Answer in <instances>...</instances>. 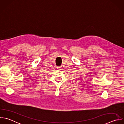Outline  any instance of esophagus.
I'll use <instances>...</instances> for the list:
<instances>
[{
	"label": "esophagus",
	"instance_id": "esophagus-1",
	"mask_svg": "<svg viewBox=\"0 0 124 124\" xmlns=\"http://www.w3.org/2000/svg\"><path fill=\"white\" fill-rule=\"evenodd\" d=\"M57 68H58V69H61L62 68V67L61 66H58Z\"/></svg>",
	"mask_w": 124,
	"mask_h": 124
}]
</instances>
